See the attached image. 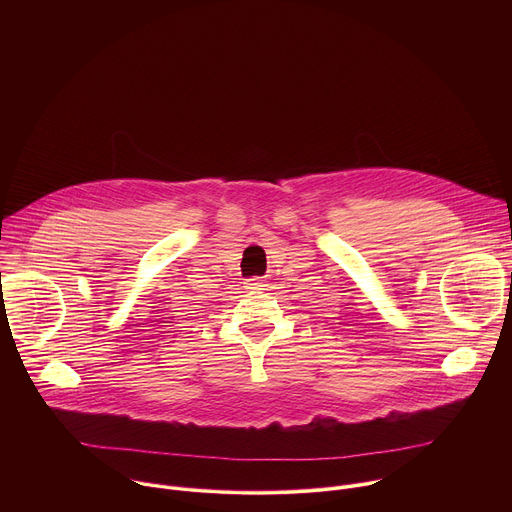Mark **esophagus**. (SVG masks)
Returning a JSON list of instances; mask_svg holds the SVG:
<instances>
[{
	"mask_svg": "<svg viewBox=\"0 0 512 512\" xmlns=\"http://www.w3.org/2000/svg\"><path fill=\"white\" fill-rule=\"evenodd\" d=\"M245 287H247V289H263V287H265V277H251V279H245Z\"/></svg>",
	"mask_w": 512,
	"mask_h": 512,
	"instance_id": "obj_1",
	"label": "esophagus"
}]
</instances>
